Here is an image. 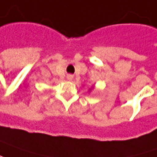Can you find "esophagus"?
Here are the masks:
<instances>
[{"instance_id":"34e87169","label":"esophagus","mask_w":157,"mask_h":157,"mask_svg":"<svg viewBox=\"0 0 157 157\" xmlns=\"http://www.w3.org/2000/svg\"><path fill=\"white\" fill-rule=\"evenodd\" d=\"M67 78L68 81H72L73 78H74V75H67Z\"/></svg>"}]
</instances>
